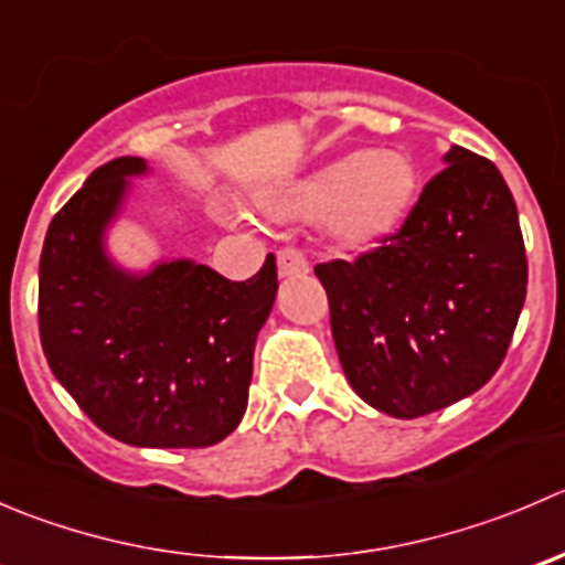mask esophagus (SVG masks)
I'll return each instance as SVG.
<instances>
[{
	"label": "esophagus",
	"instance_id": "1",
	"mask_svg": "<svg viewBox=\"0 0 565 565\" xmlns=\"http://www.w3.org/2000/svg\"><path fill=\"white\" fill-rule=\"evenodd\" d=\"M276 262H278V276L281 278L309 276V262L303 259V254H300V250H295V248L278 250Z\"/></svg>",
	"mask_w": 565,
	"mask_h": 565
}]
</instances>
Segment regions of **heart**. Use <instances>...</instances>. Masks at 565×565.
Segmentation results:
<instances>
[{"label": "heart", "mask_w": 565, "mask_h": 565, "mask_svg": "<svg viewBox=\"0 0 565 565\" xmlns=\"http://www.w3.org/2000/svg\"><path fill=\"white\" fill-rule=\"evenodd\" d=\"M416 199V168L403 151L344 154L306 177L259 195L270 221H322L342 250H364L386 239L408 217ZM232 221L228 212H223Z\"/></svg>", "instance_id": "b5f03b06"}]
</instances>
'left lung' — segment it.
Masks as SVG:
<instances>
[{
    "mask_svg": "<svg viewBox=\"0 0 565 565\" xmlns=\"http://www.w3.org/2000/svg\"><path fill=\"white\" fill-rule=\"evenodd\" d=\"M394 237L317 265L353 392L397 419L478 392L511 344L527 295L516 201L494 162L452 146Z\"/></svg>",
    "mask_w": 565,
    "mask_h": 565,
    "instance_id": "obj_1",
    "label": "left lung"
}]
</instances>
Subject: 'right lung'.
<instances>
[{"mask_svg":"<svg viewBox=\"0 0 565 565\" xmlns=\"http://www.w3.org/2000/svg\"><path fill=\"white\" fill-rule=\"evenodd\" d=\"M143 157L96 168L54 215L38 267L41 344L54 377L113 439L212 447L248 405L254 348L276 303V259L228 281L195 259L143 270L109 254Z\"/></svg>","mask_w":565,"mask_h":565,"instance_id":"obj_1","label":"right lung"}]
</instances>
